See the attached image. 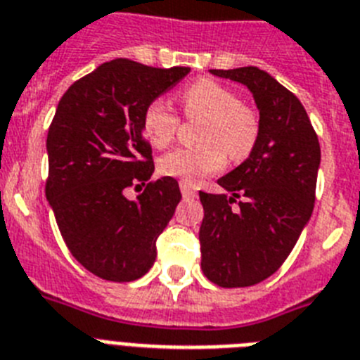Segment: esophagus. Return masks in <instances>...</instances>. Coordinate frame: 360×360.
Returning <instances> with one entry per match:
<instances>
[{
  "label": "esophagus",
  "instance_id": "1",
  "mask_svg": "<svg viewBox=\"0 0 360 360\" xmlns=\"http://www.w3.org/2000/svg\"><path fill=\"white\" fill-rule=\"evenodd\" d=\"M179 188H181V194H183V198H194V195L198 194L194 188V185H192V183H188V181H181Z\"/></svg>",
  "mask_w": 360,
  "mask_h": 360
}]
</instances>
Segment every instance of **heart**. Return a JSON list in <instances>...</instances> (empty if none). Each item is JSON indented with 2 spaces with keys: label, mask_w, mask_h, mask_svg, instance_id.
<instances>
[{
  "label": "heart",
  "mask_w": 360,
  "mask_h": 360,
  "mask_svg": "<svg viewBox=\"0 0 360 360\" xmlns=\"http://www.w3.org/2000/svg\"><path fill=\"white\" fill-rule=\"evenodd\" d=\"M183 107L188 118L203 120L198 148H177L159 162L160 172L170 177L194 183L216 174L226 160L246 159L259 136V116L250 105L240 103L235 92L212 79H198L183 94ZM179 118L162 101L153 99L142 116L146 136L155 148H165L174 140Z\"/></svg>",
  "instance_id": "obj_1"
}]
</instances>
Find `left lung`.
Instances as JSON below:
<instances>
[{"instance_id": "1", "label": "left lung", "mask_w": 360, "mask_h": 360, "mask_svg": "<svg viewBox=\"0 0 360 360\" xmlns=\"http://www.w3.org/2000/svg\"><path fill=\"white\" fill-rule=\"evenodd\" d=\"M209 72L248 86L259 109L250 157L218 179L226 192H200L201 270L214 285L238 288L276 274L311 220L320 144L302 101L268 72Z\"/></svg>"}]
</instances>
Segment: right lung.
I'll list each match as a JSON object with an SVG mask.
<instances>
[{"label":"right lung","instance_id":"right-lung-1","mask_svg":"<svg viewBox=\"0 0 360 360\" xmlns=\"http://www.w3.org/2000/svg\"><path fill=\"white\" fill-rule=\"evenodd\" d=\"M188 72L114 58L75 81L58 101L46 140V198L70 253L101 279L146 276L157 257L155 242L181 201L174 177L145 184L155 165L142 116ZM136 182L145 192L125 198Z\"/></svg>","mask_w":360,"mask_h":360}]
</instances>
